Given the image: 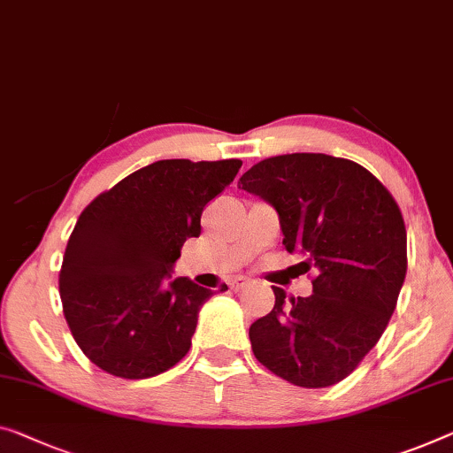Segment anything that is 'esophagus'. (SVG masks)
Returning a JSON list of instances; mask_svg holds the SVG:
<instances>
[{
	"label": "esophagus",
	"mask_w": 453,
	"mask_h": 453,
	"mask_svg": "<svg viewBox=\"0 0 453 453\" xmlns=\"http://www.w3.org/2000/svg\"><path fill=\"white\" fill-rule=\"evenodd\" d=\"M250 285H252V280L246 279V276H235V279L229 280V287H232L234 291H244Z\"/></svg>",
	"instance_id": "esophagus-1"
}]
</instances>
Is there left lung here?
I'll use <instances>...</instances> for the list:
<instances>
[{"instance_id": "8db88e82", "label": "left lung", "mask_w": 453, "mask_h": 453, "mask_svg": "<svg viewBox=\"0 0 453 453\" xmlns=\"http://www.w3.org/2000/svg\"><path fill=\"white\" fill-rule=\"evenodd\" d=\"M238 187L274 207L287 252L315 274L309 296L273 287V311L250 326L252 352L295 387H332L376 346L396 307L407 274L401 209L366 168L327 154L266 158Z\"/></svg>"}]
</instances>
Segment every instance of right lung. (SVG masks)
Segmentation results:
<instances>
[{"label": "right lung", "instance_id": "obj_1", "mask_svg": "<svg viewBox=\"0 0 453 453\" xmlns=\"http://www.w3.org/2000/svg\"><path fill=\"white\" fill-rule=\"evenodd\" d=\"M242 160H158L127 174L79 215L58 291L77 346L107 374L150 378L191 348L199 309L213 295L173 276L201 213ZM227 291V287H221Z\"/></svg>", "mask_w": 453, "mask_h": 453}]
</instances>
